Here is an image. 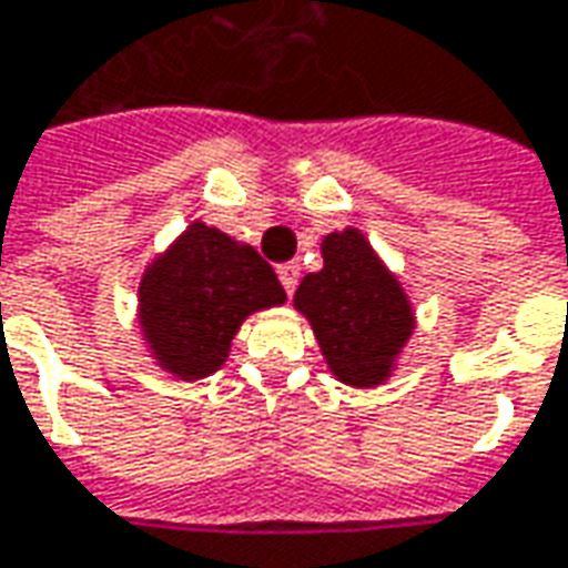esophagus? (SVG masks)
Returning <instances> with one entry per match:
<instances>
[{"mask_svg": "<svg viewBox=\"0 0 568 568\" xmlns=\"http://www.w3.org/2000/svg\"><path fill=\"white\" fill-rule=\"evenodd\" d=\"M277 277H281V284H284L287 296H293V291H296V281H300V265H296V262H284V265H277Z\"/></svg>", "mask_w": 568, "mask_h": 568, "instance_id": "34e87169", "label": "esophagus"}]
</instances>
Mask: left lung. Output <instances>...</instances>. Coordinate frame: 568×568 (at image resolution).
<instances>
[{
  "mask_svg": "<svg viewBox=\"0 0 568 568\" xmlns=\"http://www.w3.org/2000/svg\"><path fill=\"white\" fill-rule=\"evenodd\" d=\"M322 256L324 268L303 277L293 306L312 324L336 381L377 386L414 331L408 296L358 229L327 234Z\"/></svg>",
  "mask_w": 568,
  "mask_h": 568,
  "instance_id": "8db88e82",
  "label": "left lung"
}]
</instances>
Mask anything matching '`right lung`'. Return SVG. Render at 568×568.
<instances>
[{
  "mask_svg": "<svg viewBox=\"0 0 568 568\" xmlns=\"http://www.w3.org/2000/svg\"><path fill=\"white\" fill-rule=\"evenodd\" d=\"M287 293L253 246L203 222L148 265L139 322L158 365L179 381H201L225 365L250 312L281 306Z\"/></svg>",
  "mask_w": 568,
  "mask_h": 568,
  "instance_id": "obj_1",
  "label": "right lung"
}]
</instances>
